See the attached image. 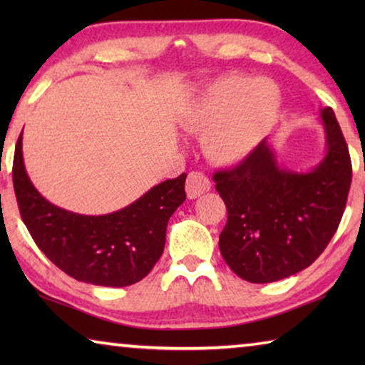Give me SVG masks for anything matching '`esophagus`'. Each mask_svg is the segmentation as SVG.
<instances>
[{
	"label": "esophagus",
	"mask_w": 365,
	"mask_h": 365,
	"mask_svg": "<svg viewBox=\"0 0 365 365\" xmlns=\"http://www.w3.org/2000/svg\"><path fill=\"white\" fill-rule=\"evenodd\" d=\"M185 188H187V196L190 200H195V197L201 196L202 193L211 190V182H209V178L205 174H201V172H190Z\"/></svg>",
	"instance_id": "obj_1"
}]
</instances>
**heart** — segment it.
<instances>
[{"mask_svg": "<svg viewBox=\"0 0 365 365\" xmlns=\"http://www.w3.org/2000/svg\"><path fill=\"white\" fill-rule=\"evenodd\" d=\"M274 82L248 76H225L205 86L185 120L205 133L202 148L214 163L232 165L248 159L261 145L280 109Z\"/></svg>", "mask_w": 365, "mask_h": 365, "instance_id": "heart-1", "label": "heart"}]
</instances>
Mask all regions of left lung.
I'll return each instance as SVG.
<instances>
[{"label": "left lung", "instance_id": "obj_1", "mask_svg": "<svg viewBox=\"0 0 365 365\" xmlns=\"http://www.w3.org/2000/svg\"><path fill=\"white\" fill-rule=\"evenodd\" d=\"M327 151L309 172L283 169L264 138L248 159L214 174L227 206L219 237L224 261L251 283L294 275L322 255L343 217L351 158L331 108L320 110Z\"/></svg>", "mask_w": 365, "mask_h": 365}]
</instances>
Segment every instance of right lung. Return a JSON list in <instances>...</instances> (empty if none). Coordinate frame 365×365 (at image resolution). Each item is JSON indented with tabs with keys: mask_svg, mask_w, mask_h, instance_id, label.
I'll use <instances>...</instances> for the list:
<instances>
[{
	"mask_svg": "<svg viewBox=\"0 0 365 365\" xmlns=\"http://www.w3.org/2000/svg\"><path fill=\"white\" fill-rule=\"evenodd\" d=\"M185 178L156 185L120 211L83 215L51 205L34 187L24 165L22 135L12 164L17 205L36 246L72 279L113 288L145 279L159 261L168 222L187 197Z\"/></svg>",
	"mask_w": 365,
	"mask_h": 365,
	"instance_id": "right-lung-1",
	"label": "right lung"
}]
</instances>
